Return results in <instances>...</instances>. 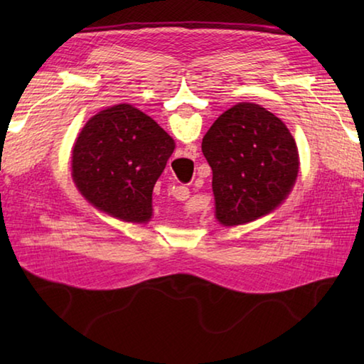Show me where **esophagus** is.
<instances>
[{"instance_id": "34e87169", "label": "esophagus", "mask_w": 364, "mask_h": 364, "mask_svg": "<svg viewBox=\"0 0 364 364\" xmlns=\"http://www.w3.org/2000/svg\"><path fill=\"white\" fill-rule=\"evenodd\" d=\"M188 194H189V191H188L186 188H181V191H180V194H178V199H180V200H184V199H186V197H188ZM181 196L183 197V200L181 199Z\"/></svg>"}]
</instances>
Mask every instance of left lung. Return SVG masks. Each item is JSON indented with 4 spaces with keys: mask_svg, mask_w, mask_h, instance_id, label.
I'll use <instances>...</instances> for the list:
<instances>
[{
    "mask_svg": "<svg viewBox=\"0 0 364 364\" xmlns=\"http://www.w3.org/2000/svg\"><path fill=\"white\" fill-rule=\"evenodd\" d=\"M212 167L217 218L244 225L274 210L292 189L299 152L278 117L252 102H239L213 122L202 139Z\"/></svg>",
    "mask_w": 364,
    "mask_h": 364,
    "instance_id": "left-lung-1",
    "label": "left lung"
}]
</instances>
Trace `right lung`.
<instances>
[{"label": "right lung", "instance_id": "1", "mask_svg": "<svg viewBox=\"0 0 364 364\" xmlns=\"http://www.w3.org/2000/svg\"><path fill=\"white\" fill-rule=\"evenodd\" d=\"M175 143L149 115L119 104L86 122L73 146L72 170L80 193L112 217L144 223L152 189Z\"/></svg>", "mask_w": 364, "mask_h": 364}]
</instances>
